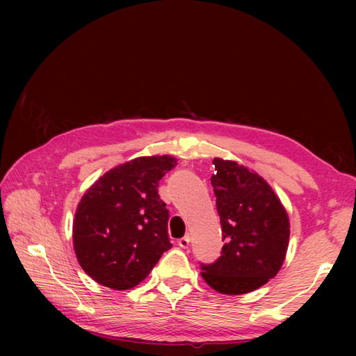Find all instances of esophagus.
Returning <instances> with one entry per match:
<instances>
[{
    "instance_id": "34e87169",
    "label": "esophagus",
    "mask_w": 356,
    "mask_h": 356,
    "mask_svg": "<svg viewBox=\"0 0 356 356\" xmlns=\"http://www.w3.org/2000/svg\"><path fill=\"white\" fill-rule=\"evenodd\" d=\"M178 245H179L181 248H188V245H190V236L186 234L184 238H181V239L178 241Z\"/></svg>"
}]
</instances>
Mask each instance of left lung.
I'll return each mask as SVG.
<instances>
[{
    "mask_svg": "<svg viewBox=\"0 0 356 356\" xmlns=\"http://www.w3.org/2000/svg\"><path fill=\"white\" fill-rule=\"evenodd\" d=\"M211 178L222 232L218 260L200 264L202 276L222 294L239 296L263 286L282 267L289 220L272 187L248 168L213 159Z\"/></svg>",
    "mask_w": 356,
    "mask_h": 356,
    "instance_id": "8db88e82",
    "label": "left lung"
}]
</instances>
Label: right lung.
Instances as JSON below:
<instances>
[{
	"label": "right lung",
	"mask_w": 356,
	"mask_h": 356,
	"mask_svg": "<svg viewBox=\"0 0 356 356\" xmlns=\"http://www.w3.org/2000/svg\"><path fill=\"white\" fill-rule=\"evenodd\" d=\"M175 165L170 156L138 157L108 170L86 191L75 211L72 241L93 281L131 289L172 246L169 211L157 187Z\"/></svg>",
	"instance_id": "add662e5"
}]
</instances>
